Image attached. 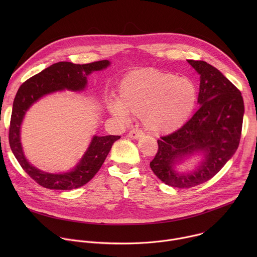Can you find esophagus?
<instances>
[{"label":"esophagus","instance_id":"obj_1","mask_svg":"<svg viewBox=\"0 0 257 257\" xmlns=\"http://www.w3.org/2000/svg\"><path fill=\"white\" fill-rule=\"evenodd\" d=\"M144 135V133H143V131L142 130H140V129H132L129 133H128V136L130 137V138H133V139H138V138H140V137H142Z\"/></svg>","mask_w":257,"mask_h":257}]
</instances>
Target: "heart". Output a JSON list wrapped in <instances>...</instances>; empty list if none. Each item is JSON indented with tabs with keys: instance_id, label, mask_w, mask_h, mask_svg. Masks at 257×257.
Segmentation results:
<instances>
[{
	"instance_id": "b5f03b06",
	"label": "heart",
	"mask_w": 257,
	"mask_h": 257,
	"mask_svg": "<svg viewBox=\"0 0 257 257\" xmlns=\"http://www.w3.org/2000/svg\"><path fill=\"white\" fill-rule=\"evenodd\" d=\"M193 81L157 69L129 72L119 86V99L108 102L109 112L128 121L142 117L143 125L155 134L171 133L184 125L197 103Z\"/></svg>"
}]
</instances>
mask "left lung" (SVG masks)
<instances>
[{
  "label": "left lung",
  "mask_w": 257,
  "mask_h": 257,
  "mask_svg": "<svg viewBox=\"0 0 257 257\" xmlns=\"http://www.w3.org/2000/svg\"><path fill=\"white\" fill-rule=\"evenodd\" d=\"M199 73L200 107L181 128L162 136L151 168L165 184L190 188L211 179L236 153L242 132L244 102L240 90L221 72L204 61L189 60ZM201 151L202 165L190 174L173 170L179 158Z\"/></svg>",
  "instance_id": "8db88e82"
}]
</instances>
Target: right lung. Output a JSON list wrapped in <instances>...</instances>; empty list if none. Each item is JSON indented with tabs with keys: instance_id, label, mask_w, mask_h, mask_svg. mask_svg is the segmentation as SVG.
<instances>
[{
	"instance_id": "1",
	"label": "right lung",
	"mask_w": 257,
	"mask_h": 257,
	"mask_svg": "<svg viewBox=\"0 0 257 257\" xmlns=\"http://www.w3.org/2000/svg\"><path fill=\"white\" fill-rule=\"evenodd\" d=\"M108 65L107 60L81 65L71 62H58L30 77L19 87L13 102L9 143L12 153L22 169L39 185L56 190H72L83 186L98 172L113 143L121 136H94L87 152L74 170L65 174L45 173L28 164L22 152L20 125L26 111L33 102L45 94L62 89L82 90L87 83V75L92 71L104 69Z\"/></svg>"
}]
</instances>
